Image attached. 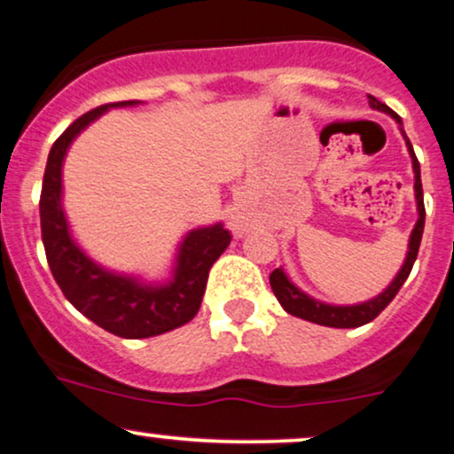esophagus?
I'll return each instance as SVG.
<instances>
[{"label":"esophagus","instance_id":"esophagus-1","mask_svg":"<svg viewBox=\"0 0 454 454\" xmlns=\"http://www.w3.org/2000/svg\"><path fill=\"white\" fill-rule=\"evenodd\" d=\"M236 229H239V225H236Z\"/></svg>","mask_w":454,"mask_h":454}]
</instances>
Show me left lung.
I'll return each mask as SVG.
<instances>
[{
    "label": "left lung",
    "mask_w": 454,
    "mask_h": 454,
    "mask_svg": "<svg viewBox=\"0 0 454 454\" xmlns=\"http://www.w3.org/2000/svg\"><path fill=\"white\" fill-rule=\"evenodd\" d=\"M368 103H371L372 109L385 111V114H389L395 121H398V124H402L400 115L395 114V111H391L387 105L381 103V100H377L374 97H371V94H368ZM402 132H404V130H402ZM404 138H406V134H404ZM406 145H408V151H411L412 168H415V195H417L419 221H417V225H415V229H412V233H411V242H408L406 261H404V265H402V270H400L398 276H395L394 282H391L389 286L385 288L383 293L377 296V299H371V301H366V303H360V305L339 307V305H326V303H320V301H313L311 296H307L305 293H301V290L296 288L293 282H290V279L286 278V273H284L282 270H273L271 276H270L271 290H273V294L278 296L279 305H282L288 313H293V316H296V317H303V320H307V322L320 324V326L357 328V326H364V324L372 322L374 317H377L379 313H381L385 307L391 303V301H394V296L398 294V290L402 288V284L406 282V278L411 276L412 265H415V261H417L419 246H421L423 227H425V204H423V187H421V166H419L415 149H412V145H411V141H408V138H406Z\"/></svg>",
    "instance_id": "8db88e82"
}]
</instances>
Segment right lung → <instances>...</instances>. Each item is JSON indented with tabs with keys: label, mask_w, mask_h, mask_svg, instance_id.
Wrapping results in <instances>:
<instances>
[{
	"label": "right lung",
	"mask_w": 454,
	"mask_h": 454,
	"mask_svg": "<svg viewBox=\"0 0 454 454\" xmlns=\"http://www.w3.org/2000/svg\"><path fill=\"white\" fill-rule=\"evenodd\" d=\"M137 100L100 105L77 117L56 138L43 172L39 218L50 271L67 301L88 320L121 339H147L175 330L198 313L210 267L225 253L231 233L223 225L189 231L178 250L175 279L166 286H143L137 279L105 271L88 259L69 236L60 206V168L73 138L109 107H126Z\"/></svg>",
	"instance_id": "obj_1"
}]
</instances>
